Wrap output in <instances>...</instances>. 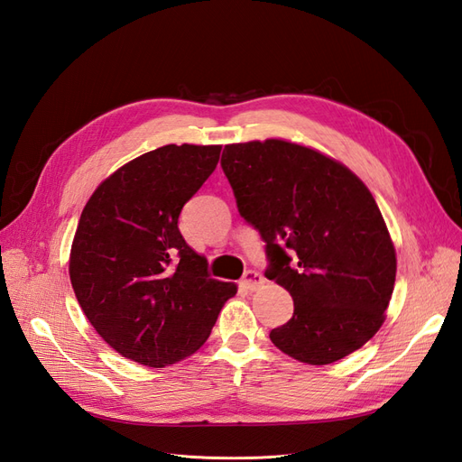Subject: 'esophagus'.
<instances>
[{"label": "esophagus", "instance_id": "esophagus-1", "mask_svg": "<svg viewBox=\"0 0 462 462\" xmlns=\"http://www.w3.org/2000/svg\"><path fill=\"white\" fill-rule=\"evenodd\" d=\"M263 275L260 273V272H256V270H248L246 273H245V277H243V285L248 289V291H256V289H260L262 285H263Z\"/></svg>", "mask_w": 462, "mask_h": 462}]
</instances>
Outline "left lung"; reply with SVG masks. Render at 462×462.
<instances>
[{
	"mask_svg": "<svg viewBox=\"0 0 462 462\" xmlns=\"http://www.w3.org/2000/svg\"><path fill=\"white\" fill-rule=\"evenodd\" d=\"M221 170L265 243V277L295 302L272 343L321 366L370 341L385 319L397 258L366 185L324 153L277 138L226 146Z\"/></svg>",
	"mask_w": 462,
	"mask_h": 462,
	"instance_id": "1",
	"label": "left lung"
}]
</instances>
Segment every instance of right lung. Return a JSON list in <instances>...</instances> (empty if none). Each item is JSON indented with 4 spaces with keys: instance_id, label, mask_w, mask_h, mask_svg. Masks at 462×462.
I'll return each mask as SVG.
<instances>
[{
    "instance_id": "1",
    "label": "right lung",
    "mask_w": 462,
    "mask_h": 462,
    "mask_svg": "<svg viewBox=\"0 0 462 462\" xmlns=\"http://www.w3.org/2000/svg\"><path fill=\"white\" fill-rule=\"evenodd\" d=\"M221 146L167 144L107 177L82 209L69 275L82 312L125 358L150 368L197 353L236 285L208 273L179 214Z\"/></svg>"
}]
</instances>
